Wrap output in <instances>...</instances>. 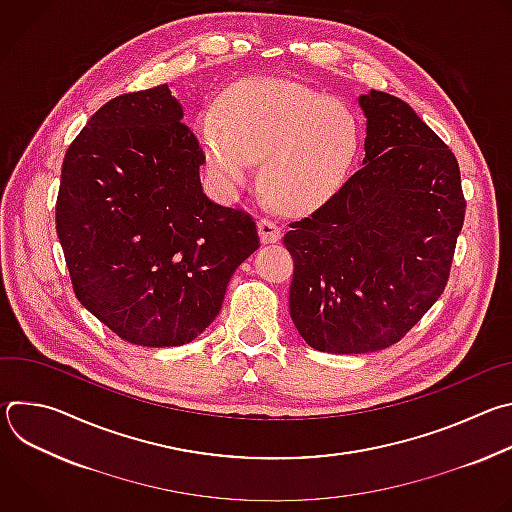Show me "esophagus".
<instances>
[{
  "mask_svg": "<svg viewBox=\"0 0 512 512\" xmlns=\"http://www.w3.org/2000/svg\"><path fill=\"white\" fill-rule=\"evenodd\" d=\"M257 227L263 243H277L281 239V229L271 221V218H261Z\"/></svg>",
  "mask_w": 512,
  "mask_h": 512,
  "instance_id": "34e87169",
  "label": "esophagus"
}]
</instances>
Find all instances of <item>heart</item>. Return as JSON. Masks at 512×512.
Wrapping results in <instances>:
<instances>
[{
	"label": "heart",
	"instance_id": "b5f03b06",
	"mask_svg": "<svg viewBox=\"0 0 512 512\" xmlns=\"http://www.w3.org/2000/svg\"><path fill=\"white\" fill-rule=\"evenodd\" d=\"M210 178L233 190L261 160V186L287 212H308L342 184L358 145L350 109L300 83L249 79L196 121Z\"/></svg>",
	"mask_w": 512,
	"mask_h": 512
}]
</instances>
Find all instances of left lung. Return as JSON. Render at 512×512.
I'll use <instances>...</instances> for the list:
<instances>
[{
	"mask_svg": "<svg viewBox=\"0 0 512 512\" xmlns=\"http://www.w3.org/2000/svg\"><path fill=\"white\" fill-rule=\"evenodd\" d=\"M362 166L289 223V314L320 352L397 344L444 294L466 200L454 152L399 97L371 91Z\"/></svg>",
	"mask_w": 512,
	"mask_h": 512,
	"instance_id": "obj_1",
	"label": "left lung"
}]
</instances>
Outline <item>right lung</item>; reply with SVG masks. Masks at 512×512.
I'll list each match as a JSON object with an SVG mask.
<instances>
[{
  "instance_id": "1",
  "label": "right lung",
  "mask_w": 512,
  "mask_h": 512,
  "mask_svg": "<svg viewBox=\"0 0 512 512\" xmlns=\"http://www.w3.org/2000/svg\"><path fill=\"white\" fill-rule=\"evenodd\" d=\"M168 85L105 103L68 145L56 233L77 300L121 340L180 346L218 316L259 249L253 216L214 204Z\"/></svg>"
}]
</instances>
